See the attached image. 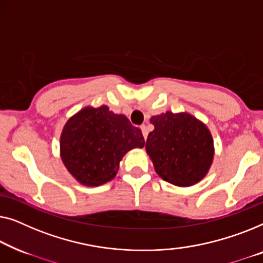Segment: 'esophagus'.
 <instances>
[{
	"instance_id": "1",
	"label": "esophagus",
	"mask_w": 263,
	"mask_h": 263,
	"mask_svg": "<svg viewBox=\"0 0 263 263\" xmlns=\"http://www.w3.org/2000/svg\"><path fill=\"white\" fill-rule=\"evenodd\" d=\"M140 130H142L144 139H146L147 138V127L145 126V125H142V126H140Z\"/></svg>"
}]
</instances>
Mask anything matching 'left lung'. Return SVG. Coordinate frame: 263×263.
Listing matches in <instances>:
<instances>
[{
  "mask_svg": "<svg viewBox=\"0 0 263 263\" xmlns=\"http://www.w3.org/2000/svg\"><path fill=\"white\" fill-rule=\"evenodd\" d=\"M155 128L146 139V154L155 172L177 187H191L207 175L214 157L209 127L187 112L167 110L150 118Z\"/></svg>",
  "mask_w": 263,
  "mask_h": 263,
  "instance_id": "8db88e82",
  "label": "left lung"
}]
</instances>
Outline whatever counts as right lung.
<instances>
[{
  "label": "right lung",
  "instance_id": "obj_1",
  "mask_svg": "<svg viewBox=\"0 0 263 263\" xmlns=\"http://www.w3.org/2000/svg\"><path fill=\"white\" fill-rule=\"evenodd\" d=\"M139 128L108 106H87L70 117L63 127L59 151L63 164L77 182L96 187L116 177L128 151L143 147Z\"/></svg>",
  "mask_w": 263,
  "mask_h": 263
}]
</instances>
